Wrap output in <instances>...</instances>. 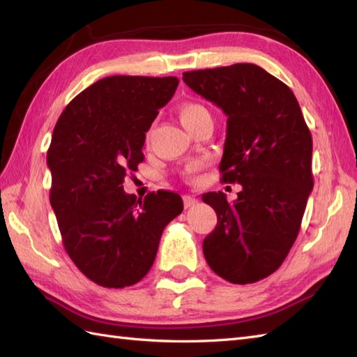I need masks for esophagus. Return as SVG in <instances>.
Segmentation results:
<instances>
[{
    "mask_svg": "<svg viewBox=\"0 0 357 357\" xmlns=\"http://www.w3.org/2000/svg\"><path fill=\"white\" fill-rule=\"evenodd\" d=\"M184 206L185 207H192V206H195V204H198V199L195 198V196H192V195H184Z\"/></svg>",
    "mask_w": 357,
    "mask_h": 357,
    "instance_id": "esophagus-1",
    "label": "esophagus"
}]
</instances>
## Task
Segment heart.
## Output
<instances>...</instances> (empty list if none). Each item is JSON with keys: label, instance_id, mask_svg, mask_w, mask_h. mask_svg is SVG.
<instances>
[{"label": "heart", "instance_id": "b5f03b06", "mask_svg": "<svg viewBox=\"0 0 357 357\" xmlns=\"http://www.w3.org/2000/svg\"><path fill=\"white\" fill-rule=\"evenodd\" d=\"M178 116H179L181 123H183V126L187 128L188 132H190L202 118L210 116V112L199 102H184L183 105H179ZM204 167H206V161H201V159L192 161L190 164H187V167L183 172L184 178L190 179V181L196 179Z\"/></svg>", "mask_w": 357, "mask_h": 357}]
</instances>
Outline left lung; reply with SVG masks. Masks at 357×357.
Segmentation results:
<instances>
[{
    "label": "left lung",
    "mask_w": 357,
    "mask_h": 357,
    "mask_svg": "<svg viewBox=\"0 0 357 357\" xmlns=\"http://www.w3.org/2000/svg\"><path fill=\"white\" fill-rule=\"evenodd\" d=\"M193 92L227 115L219 164L222 183H238V199L202 196L216 211L202 242L206 261L231 284H253L275 273L293 247L313 188L312 133L299 102L282 81L255 64L184 72Z\"/></svg>",
    "instance_id": "left-lung-1"
}]
</instances>
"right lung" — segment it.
<instances>
[{"label": "right lung", "mask_w": 357, "mask_h": 357, "mask_svg": "<svg viewBox=\"0 0 357 357\" xmlns=\"http://www.w3.org/2000/svg\"><path fill=\"white\" fill-rule=\"evenodd\" d=\"M178 84L176 77L102 78L73 98L53 128L52 208L67 255L101 287L139 282L165 225L184 208L178 193L138 199L123 187L144 161L146 132Z\"/></svg>", "instance_id": "add662e5"}]
</instances>
